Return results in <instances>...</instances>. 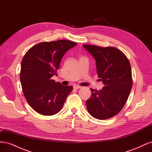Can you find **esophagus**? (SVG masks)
<instances>
[{
    "label": "esophagus",
    "mask_w": 152,
    "mask_h": 152,
    "mask_svg": "<svg viewBox=\"0 0 152 152\" xmlns=\"http://www.w3.org/2000/svg\"><path fill=\"white\" fill-rule=\"evenodd\" d=\"M81 87H80V86H73V89H80Z\"/></svg>",
    "instance_id": "1"
}]
</instances>
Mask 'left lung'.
Listing matches in <instances>:
<instances>
[{
  "instance_id": "1",
  "label": "left lung",
  "mask_w": 152,
  "mask_h": 152,
  "mask_svg": "<svg viewBox=\"0 0 152 152\" xmlns=\"http://www.w3.org/2000/svg\"><path fill=\"white\" fill-rule=\"evenodd\" d=\"M95 59L96 72L104 87L91 89L86 107L92 116L99 120L112 118L120 112L126 103L132 86L130 63L120 50L83 45Z\"/></svg>"
}]
</instances>
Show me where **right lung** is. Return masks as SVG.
Returning <instances> with one entry per match:
<instances>
[{
	"label": "right lung",
	"instance_id": "1",
	"mask_svg": "<svg viewBox=\"0 0 152 152\" xmlns=\"http://www.w3.org/2000/svg\"><path fill=\"white\" fill-rule=\"evenodd\" d=\"M77 44L59 40L44 42L30 49L22 59L20 80L27 102L43 115H53L61 110L72 86L56 82L51 77L56 72L64 54Z\"/></svg>",
	"mask_w": 152,
	"mask_h": 152
}]
</instances>
